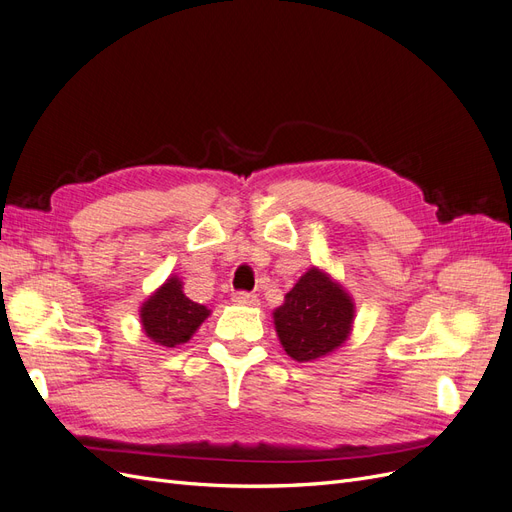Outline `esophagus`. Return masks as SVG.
Masks as SVG:
<instances>
[{"instance_id": "obj_1", "label": "esophagus", "mask_w": 512, "mask_h": 512, "mask_svg": "<svg viewBox=\"0 0 512 512\" xmlns=\"http://www.w3.org/2000/svg\"><path fill=\"white\" fill-rule=\"evenodd\" d=\"M232 301L239 303V305H250V307L258 305V297L252 292H235V294H232Z\"/></svg>"}]
</instances>
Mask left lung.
I'll use <instances>...</instances> for the list:
<instances>
[{"label":"left lung","instance_id":"left-lung-1","mask_svg":"<svg viewBox=\"0 0 512 512\" xmlns=\"http://www.w3.org/2000/svg\"><path fill=\"white\" fill-rule=\"evenodd\" d=\"M354 314L348 290L327 271L312 267L273 309V324L290 359L316 363L348 342Z\"/></svg>","mask_w":512,"mask_h":512}]
</instances>
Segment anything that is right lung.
<instances>
[{"label": "right lung", "mask_w": 512, "mask_h": 512, "mask_svg": "<svg viewBox=\"0 0 512 512\" xmlns=\"http://www.w3.org/2000/svg\"><path fill=\"white\" fill-rule=\"evenodd\" d=\"M211 314V309L185 297L177 275L149 294L141 305V329L156 346L177 348L188 342Z\"/></svg>", "instance_id": "1"}]
</instances>
